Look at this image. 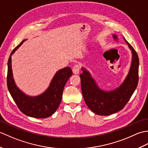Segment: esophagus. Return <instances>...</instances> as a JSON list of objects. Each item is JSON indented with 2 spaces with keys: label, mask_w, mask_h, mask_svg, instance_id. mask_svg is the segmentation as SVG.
Returning a JSON list of instances; mask_svg holds the SVG:
<instances>
[{
  "label": "esophagus",
  "mask_w": 148,
  "mask_h": 148,
  "mask_svg": "<svg viewBox=\"0 0 148 148\" xmlns=\"http://www.w3.org/2000/svg\"><path fill=\"white\" fill-rule=\"evenodd\" d=\"M80 71V67H79V65L76 64L75 65L73 68H72V71H73V73L75 74H78L79 72Z\"/></svg>",
  "instance_id": "esophagus-1"
}]
</instances>
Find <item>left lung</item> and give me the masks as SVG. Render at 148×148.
<instances>
[{
    "label": "left lung",
    "mask_w": 148,
    "mask_h": 148,
    "mask_svg": "<svg viewBox=\"0 0 148 148\" xmlns=\"http://www.w3.org/2000/svg\"><path fill=\"white\" fill-rule=\"evenodd\" d=\"M113 38L116 40L118 39L116 35H113ZM125 40L132 53V60L127 76L118 88L110 92L100 90L89 72L84 68H82L83 72L79 75L84 101L91 111L98 115H110L121 111L129 101L137 86L139 57L133 47L126 40Z\"/></svg>",
    "instance_id": "obj_1"
}]
</instances>
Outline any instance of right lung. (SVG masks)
Listing matches in <instances>:
<instances>
[{"instance_id":"1","label":"right lung","mask_w":148,"mask_h":148,"mask_svg":"<svg viewBox=\"0 0 148 148\" xmlns=\"http://www.w3.org/2000/svg\"><path fill=\"white\" fill-rule=\"evenodd\" d=\"M25 40L12 50L8 62L7 85L9 92L20 111L28 116L36 118H46L54 113L60 103L63 91L69 78L72 75L70 67L59 70L53 77L48 88L41 95L36 97L26 95L16 85L12 76L11 55Z\"/></svg>"}]
</instances>
